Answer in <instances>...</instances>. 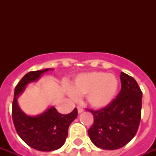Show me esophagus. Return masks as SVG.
Wrapping results in <instances>:
<instances>
[{
  "instance_id": "obj_1",
  "label": "esophagus",
  "mask_w": 156,
  "mask_h": 156,
  "mask_svg": "<svg viewBox=\"0 0 156 156\" xmlns=\"http://www.w3.org/2000/svg\"><path fill=\"white\" fill-rule=\"evenodd\" d=\"M83 112V109L81 107H78V113H82Z\"/></svg>"
}]
</instances>
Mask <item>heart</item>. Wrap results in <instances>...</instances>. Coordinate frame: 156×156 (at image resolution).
Returning a JSON list of instances; mask_svg holds the SVG:
<instances>
[{"label": "heart", "instance_id": "1", "mask_svg": "<svg viewBox=\"0 0 156 156\" xmlns=\"http://www.w3.org/2000/svg\"><path fill=\"white\" fill-rule=\"evenodd\" d=\"M119 82L114 74L105 72L80 73L73 80L69 96L77 100L78 95H85L87 104L94 108H104L116 96Z\"/></svg>", "mask_w": 156, "mask_h": 156}]
</instances>
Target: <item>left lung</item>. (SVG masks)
<instances>
[{
	"mask_svg": "<svg viewBox=\"0 0 156 156\" xmlns=\"http://www.w3.org/2000/svg\"><path fill=\"white\" fill-rule=\"evenodd\" d=\"M121 90L115 100L97 111L88 135L96 147L116 150L135 136L140 124L143 92L135 79L121 72Z\"/></svg>",
	"mask_w": 156,
	"mask_h": 156,
	"instance_id": "left-lung-1",
	"label": "left lung"
}]
</instances>
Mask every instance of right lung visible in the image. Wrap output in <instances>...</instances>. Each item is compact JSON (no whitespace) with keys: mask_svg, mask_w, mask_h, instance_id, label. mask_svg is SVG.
<instances>
[{"mask_svg":"<svg viewBox=\"0 0 156 156\" xmlns=\"http://www.w3.org/2000/svg\"><path fill=\"white\" fill-rule=\"evenodd\" d=\"M51 69L25 74L16 86L12 105V117L18 134L28 146L40 151H52L61 147L68 136L69 126L78 116L77 108L62 115L52 106L37 116H29L20 108L18 98L27 85L39 80L43 73Z\"/></svg>","mask_w":156,"mask_h":156,"instance_id":"add662e5","label":"right lung"}]
</instances>
